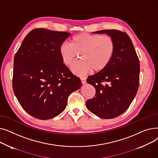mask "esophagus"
<instances>
[{
    "mask_svg": "<svg viewBox=\"0 0 158 158\" xmlns=\"http://www.w3.org/2000/svg\"><path fill=\"white\" fill-rule=\"evenodd\" d=\"M81 82L82 84H85L86 82V77H81Z\"/></svg>",
    "mask_w": 158,
    "mask_h": 158,
    "instance_id": "obj_1",
    "label": "esophagus"
}]
</instances>
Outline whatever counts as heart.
Listing matches in <instances>:
<instances>
[{"mask_svg":"<svg viewBox=\"0 0 158 158\" xmlns=\"http://www.w3.org/2000/svg\"><path fill=\"white\" fill-rule=\"evenodd\" d=\"M115 48V42L110 36L81 32L72 37L70 44H61L59 54L62 63L70 66L81 54L82 60L71 70L74 74L82 76L92 70L95 72L104 70L113 60Z\"/></svg>","mask_w":158,"mask_h":158,"instance_id":"obj_1","label":"heart"}]
</instances>
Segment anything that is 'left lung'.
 <instances>
[{
	"instance_id": "8db88e82",
	"label": "left lung",
	"mask_w": 158,
	"mask_h": 158,
	"mask_svg": "<svg viewBox=\"0 0 158 158\" xmlns=\"http://www.w3.org/2000/svg\"><path fill=\"white\" fill-rule=\"evenodd\" d=\"M111 36L116 48L113 60L102 71L89 76L87 82L95 88V95L86 101L87 108L97 117L110 119L125 112L139 86V59L129 36L116 29L94 32Z\"/></svg>"
}]
</instances>
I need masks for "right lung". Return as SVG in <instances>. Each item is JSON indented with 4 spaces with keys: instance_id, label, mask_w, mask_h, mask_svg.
<instances>
[{
    "instance_id": "1",
    "label": "right lung",
    "mask_w": 158,
    "mask_h": 158,
    "mask_svg": "<svg viewBox=\"0 0 158 158\" xmlns=\"http://www.w3.org/2000/svg\"><path fill=\"white\" fill-rule=\"evenodd\" d=\"M70 33L38 28L25 37L14 57L13 89L22 108L40 120L62 113L81 86L61 61L59 47Z\"/></svg>"
}]
</instances>
